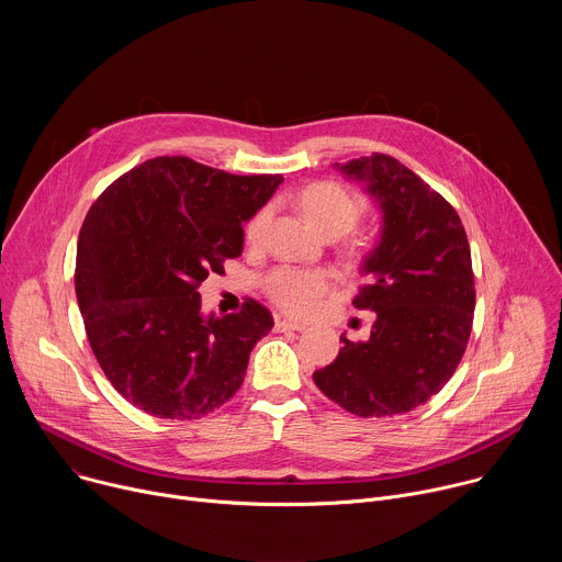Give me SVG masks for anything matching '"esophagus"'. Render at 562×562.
Instances as JSON below:
<instances>
[{
  "mask_svg": "<svg viewBox=\"0 0 562 562\" xmlns=\"http://www.w3.org/2000/svg\"><path fill=\"white\" fill-rule=\"evenodd\" d=\"M302 329H306V327L295 323V319H289V317H278L276 319V331H302Z\"/></svg>",
  "mask_w": 562,
  "mask_h": 562,
  "instance_id": "34e87169",
  "label": "esophagus"
}]
</instances>
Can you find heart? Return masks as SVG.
<instances>
[{"mask_svg": "<svg viewBox=\"0 0 562 562\" xmlns=\"http://www.w3.org/2000/svg\"><path fill=\"white\" fill-rule=\"evenodd\" d=\"M300 209L315 231L325 237H340L349 233L364 213V200L338 182H315L297 195ZM273 217V204H262L245 224V243L258 249L265 243L269 222ZM373 251V239L369 235H353L345 249L351 265H360ZM334 286V278L325 269H297L278 267L273 269L262 289L267 297L291 315H308L315 311Z\"/></svg>", "mask_w": 562, "mask_h": 562, "instance_id": "obj_1", "label": "heart"}]
</instances>
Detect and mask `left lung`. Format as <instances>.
I'll use <instances>...</instances> for the list:
<instances>
[{"mask_svg": "<svg viewBox=\"0 0 562 562\" xmlns=\"http://www.w3.org/2000/svg\"><path fill=\"white\" fill-rule=\"evenodd\" d=\"M340 171L364 180L382 209L380 245L353 300L375 311V323L364 342L342 336L338 358L313 382L353 416H400L436 395L467 349L475 306L467 233L456 209L391 155L351 159Z\"/></svg>", "mask_w": 562, "mask_h": 562, "instance_id": "1", "label": "left lung"}]
</instances>
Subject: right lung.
Returning <instances> with one entry per match:
<instances>
[{
    "label": "right lung",
    "mask_w": 562,
    "mask_h": 562,
    "mask_svg": "<svg viewBox=\"0 0 562 562\" xmlns=\"http://www.w3.org/2000/svg\"><path fill=\"white\" fill-rule=\"evenodd\" d=\"M282 176H233L162 155L117 178L77 239L75 293L115 391L148 416L198 420L235 395L273 327L267 306L204 317L200 284L243 254L247 222Z\"/></svg>",
    "instance_id": "add662e5"
}]
</instances>
